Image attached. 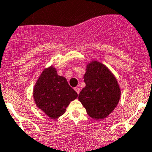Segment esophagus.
<instances>
[{"instance_id":"obj_1","label":"esophagus","mask_w":152,"mask_h":152,"mask_svg":"<svg viewBox=\"0 0 152 152\" xmlns=\"http://www.w3.org/2000/svg\"><path fill=\"white\" fill-rule=\"evenodd\" d=\"M74 89H75V91H76V93H77V94H79V93H80V89H79V88L76 87V88H74Z\"/></svg>"}]
</instances>
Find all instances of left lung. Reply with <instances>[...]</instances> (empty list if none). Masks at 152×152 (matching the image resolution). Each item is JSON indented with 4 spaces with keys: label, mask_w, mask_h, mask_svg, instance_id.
Returning <instances> with one entry per match:
<instances>
[{
    "label": "left lung",
    "mask_w": 152,
    "mask_h": 152,
    "mask_svg": "<svg viewBox=\"0 0 152 152\" xmlns=\"http://www.w3.org/2000/svg\"><path fill=\"white\" fill-rule=\"evenodd\" d=\"M84 79L86 86L80 92L79 101L91 118L104 119L114 110L121 99L118 80L105 65L97 61L86 63Z\"/></svg>",
    "instance_id": "8db88e82"
}]
</instances>
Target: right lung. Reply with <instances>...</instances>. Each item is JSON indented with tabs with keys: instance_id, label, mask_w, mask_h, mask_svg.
Masks as SVG:
<instances>
[{
	"instance_id": "right-lung-1",
	"label": "right lung",
	"mask_w": 152,
	"mask_h": 152,
	"mask_svg": "<svg viewBox=\"0 0 152 152\" xmlns=\"http://www.w3.org/2000/svg\"><path fill=\"white\" fill-rule=\"evenodd\" d=\"M78 94L59 76L53 66L44 68L33 88V98L37 107L52 119L63 115L70 102Z\"/></svg>"
}]
</instances>
